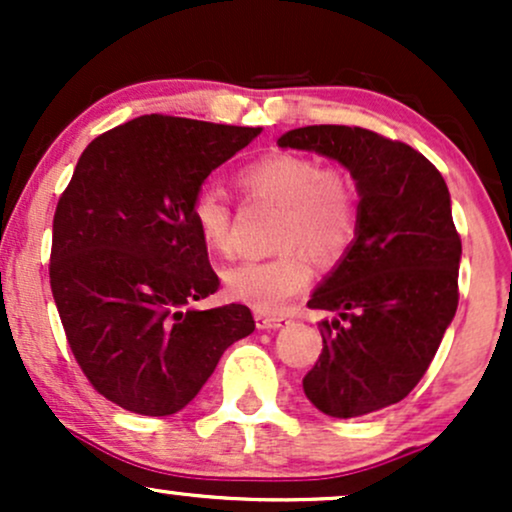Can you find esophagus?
<instances>
[{
	"mask_svg": "<svg viewBox=\"0 0 512 512\" xmlns=\"http://www.w3.org/2000/svg\"><path fill=\"white\" fill-rule=\"evenodd\" d=\"M284 315H267V313H255V325L257 330H279V327L286 325Z\"/></svg>",
	"mask_w": 512,
	"mask_h": 512,
	"instance_id": "obj_1",
	"label": "esophagus"
}]
</instances>
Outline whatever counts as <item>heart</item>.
Instances as JSON below:
<instances>
[{"label": "heart", "instance_id": "obj_1", "mask_svg": "<svg viewBox=\"0 0 512 512\" xmlns=\"http://www.w3.org/2000/svg\"><path fill=\"white\" fill-rule=\"evenodd\" d=\"M238 187L248 199L279 207L272 236L279 252L228 269L226 291L257 313H279L313 279L308 255L334 262L356 238V190L342 170L305 154L264 156L240 170ZM190 219L204 248L214 255L231 252V207L216 187H202L192 197Z\"/></svg>", "mask_w": 512, "mask_h": 512}]
</instances>
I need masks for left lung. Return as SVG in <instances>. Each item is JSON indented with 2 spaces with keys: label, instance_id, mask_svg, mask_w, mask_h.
Listing matches in <instances>:
<instances>
[{
  "label": "left lung",
  "instance_id": "obj_1",
  "mask_svg": "<svg viewBox=\"0 0 512 512\" xmlns=\"http://www.w3.org/2000/svg\"><path fill=\"white\" fill-rule=\"evenodd\" d=\"M279 146L339 161L361 197L356 240L308 301L339 320L320 325L305 397L337 419L397 404L424 378L460 301L462 240L448 185L409 144L363 127H298Z\"/></svg>",
  "mask_w": 512,
  "mask_h": 512
}]
</instances>
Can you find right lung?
Instances as JSON below:
<instances>
[{"label":"right lung","mask_w":512,"mask_h":512,"mask_svg":"<svg viewBox=\"0 0 512 512\" xmlns=\"http://www.w3.org/2000/svg\"><path fill=\"white\" fill-rule=\"evenodd\" d=\"M260 132L142 115L93 139L76 163L52 219L50 289L76 363L117 407L175 414L255 330L248 305H187L219 291L192 197Z\"/></svg>","instance_id":"1"}]
</instances>
